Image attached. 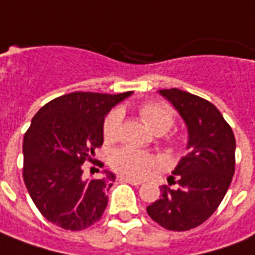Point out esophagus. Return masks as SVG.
<instances>
[{"label": "esophagus", "mask_w": 255, "mask_h": 255, "mask_svg": "<svg viewBox=\"0 0 255 255\" xmlns=\"http://www.w3.org/2000/svg\"><path fill=\"white\" fill-rule=\"evenodd\" d=\"M119 181H122V182H128L131 183V185H135V186H139L142 181L140 179H135V178H131V177H126V175H120L119 177Z\"/></svg>", "instance_id": "1"}]
</instances>
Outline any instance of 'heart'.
<instances>
[{"label": "heart", "instance_id": "heart-1", "mask_svg": "<svg viewBox=\"0 0 255 255\" xmlns=\"http://www.w3.org/2000/svg\"><path fill=\"white\" fill-rule=\"evenodd\" d=\"M140 119L154 133L168 132L175 123L174 112L163 103H146L140 106ZM123 112L115 109L110 112L103 123L105 139L113 142L119 139L122 132ZM110 164L117 172L132 178H143L158 167V160L150 153L131 146L120 147L110 156Z\"/></svg>", "mask_w": 255, "mask_h": 255}]
</instances>
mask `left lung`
I'll list each match as a JSON object with an SVG mask.
<instances>
[{
  "mask_svg": "<svg viewBox=\"0 0 255 255\" xmlns=\"http://www.w3.org/2000/svg\"><path fill=\"white\" fill-rule=\"evenodd\" d=\"M188 128V154L161 186L160 199L146 207L168 231H189L207 221L222 202L235 174L236 140L231 126L211 102L178 88L158 91Z\"/></svg>",
  "mask_w": 255,
  "mask_h": 255,
  "instance_id": "obj_1",
  "label": "left lung"
}]
</instances>
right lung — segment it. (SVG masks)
I'll use <instances>...</instances> for the list:
<instances>
[{
	"label": "right lung",
	"instance_id": "right-lung-1",
	"mask_svg": "<svg viewBox=\"0 0 255 255\" xmlns=\"http://www.w3.org/2000/svg\"><path fill=\"white\" fill-rule=\"evenodd\" d=\"M131 94L72 92L44 105L33 117L23 139V179L49 222L81 231L101 220L116 177L103 170L99 179H85L83 164L97 161L105 116Z\"/></svg>",
	"mask_w": 255,
	"mask_h": 255
}]
</instances>
